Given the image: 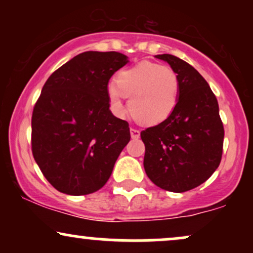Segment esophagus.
<instances>
[{
	"mask_svg": "<svg viewBox=\"0 0 253 253\" xmlns=\"http://www.w3.org/2000/svg\"><path fill=\"white\" fill-rule=\"evenodd\" d=\"M130 136H132V139H138L140 136V132L135 128H130Z\"/></svg>",
	"mask_w": 253,
	"mask_h": 253,
	"instance_id": "esophagus-1",
	"label": "esophagus"
}]
</instances>
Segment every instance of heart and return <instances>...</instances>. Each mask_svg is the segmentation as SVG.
<instances>
[{"label":"heart","instance_id":"heart-1","mask_svg":"<svg viewBox=\"0 0 253 253\" xmlns=\"http://www.w3.org/2000/svg\"><path fill=\"white\" fill-rule=\"evenodd\" d=\"M179 82L169 66L141 62L118 74L108 88V100L118 115H124V97H129L132 117L144 125H159L168 120L178 101Z\"/></svg>","mask_w":253,"mask_h":253}]
</instances>
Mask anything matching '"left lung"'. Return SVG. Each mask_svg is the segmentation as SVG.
I'll return each mask as SVG.
<instances>
[{
	"mask_svg": "<svg viewBox=\"0 0 253 253\" xmlns=\"http://www.w3.org/2000/svg\"><path fill=\"white\" fill-rule=\"evenodd\" d=\"M155 57L176 72L179 92L169 119L140 133L144 169L157 187L183 193L199 187L217 169L225 132L215 95L199 71L172 54Z\"/></svg>",
	"mask_w": 253,
	"mask_h": 253,
	"instance_id": "1",
	"label": "left lung"
}]
</instances>
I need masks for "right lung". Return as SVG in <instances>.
<instances>
[{
  "label": "right lung",
  "mask_w": 253,
  "mask_h": 253,
  "mask_svg": "<svg viewBox=\"0 0 253 253\" xmlns=\"http://www.w3.org/2000/svg\"><path fill=\"white\" fill-rule=\"evenodd\" d=\"M127 63L119 52H83L42 86L32 115V152L60 193L80 196L101 189L128 144V123L113 115L108 100L110 77Z\"/></svg>",
  "instance_id": "1"
}]
</instances>
